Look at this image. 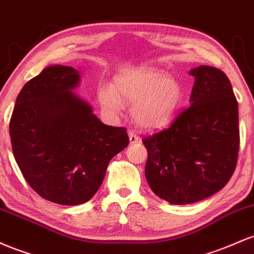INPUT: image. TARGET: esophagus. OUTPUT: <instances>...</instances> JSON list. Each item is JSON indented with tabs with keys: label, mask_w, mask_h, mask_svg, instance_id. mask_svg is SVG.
<instances>
[{
	"label": "esophagus",
	"mask_w": 254,
	"mask_h": 254,
	"mask_svg": "<svg viewBox=\"0 0 254 254\" xmlns=\"http://www.w3.org/2000/svg\"><path fill=\"white\" fill-rule=\"evenodd\" d=\"M128 138H129V144L130 145L135 144V142L139 141V136L136 135L134 132H129V133H128Z\"/></svg>",
	"instance_id": "34e87169"
}]
</instances>
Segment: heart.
Masks as SVG:
<instances>
[{"mask_svg": "<svg viewBox=\"0 0 254 254\" xmlns=\"http://www.w3.org/2000/svg\"><path fill=\"white\" fill-rule=\"evenodd\" d=\"M184 98L181 82L152 67L122 70L114 78V87L104 85L98 89V101L105 113L116 116L124 109L122 101L133 103V120L136 126L147 130L169 125Z\"/></svg>", "mask_w": 254, "mask_h": 254, "instance_id": "b5f03b06", "label": "heart"}]
</instances>
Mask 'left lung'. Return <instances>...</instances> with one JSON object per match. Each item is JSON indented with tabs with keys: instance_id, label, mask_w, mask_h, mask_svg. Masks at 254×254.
I'll list each match as a JSON object with an SVG mask.
<instances>
[{
	"instance_id": "8db88e82",
	"label": "left lung",
	"mask_w": 254,
	"mask_h": 254,
	"mask_svg": "<svg viewBox=\"0 0 254 254\" xmlns=\"http://www.w3.org/2000/svg\"><path fill=\"white\" fill-rule=\"evenodd\" d=\"M190 105L167 129L142 139L145 176L156 195L175 205L196 203L230 180L239 153V109L222 70L199 65Z\"/></svg>"
}]
</instances>
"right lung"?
<instances>
[{
    "mask_svg": "<svg viewBox=\"0 0 254 254\" xmlns=\"http://www.w3.org/2000/svg\"><path fill=\"white\" fill-rule=\"evenodd\" d=\"M79 82L73 67L44 68L20 91L9 124L13 155L25 180L60 205L89 201L110 159L129 142L126 128L102 124L73 92Z\"/></svg>",
    "mask_w": 254,
    "mask_h": 254,
    "instance_id": "add662e5",
    "label": "right lung"
}]
</instances>
